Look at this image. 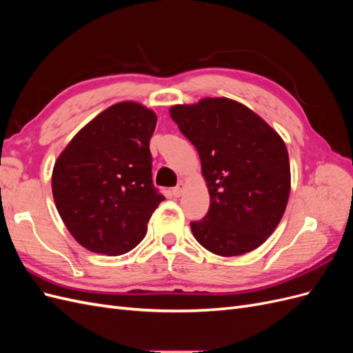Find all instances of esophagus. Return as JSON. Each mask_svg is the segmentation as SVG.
Returning a JSON list of instances; mask_svg holds the SVG:
<instances>
[{
	"instance_id": "esophagus-1",
	"label": "esophagus",
	"mask_w": 353,
	"mask_h": 353,
	"mask_svg": "<svg viewBox=\"0 0 353 353\" xmlns=\"http://www.w3.org/2000/svg\"><path fill=\"white\" fill-rule=\"evenodd\" d=\"M184 187H185V185H184V183H183V181H181V183H179L174 190H172L174 196H175V197H179L181 194H183V193H184Z\"/></svg>"
}]
</instances>
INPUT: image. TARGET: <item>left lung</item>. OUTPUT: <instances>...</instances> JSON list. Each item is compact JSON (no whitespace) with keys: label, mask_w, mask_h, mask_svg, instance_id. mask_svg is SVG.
<instances>
[{"label":"left lung","mask_w":353,"mask_h":353,"mask_svg":"<svg viewBox=\"0 0 353 353\" xmlns=\"http://www.w3.org/2000/svg\"><path fill=\"white\" fill-rule=\"evenodd\" d=\"M196 147L210 206L190 223L196 240L219 256L258 249L279 225L290 196V163L281 137L262 117L230 99L170 108Z\"/></svg>","instance_id":"8db88e82"}]
</instances>
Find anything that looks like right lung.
<instances>
[{
	"label": "right lung",
	"instance_id": "add662e5",
	"mask_svg": "<svg viewBox=\"0 0 353 353\" xmlns=\"http://www.w3.org/2000/svg\"><path fill=\"white\" fill-rule=\"evenodd\" d=\"M157 116L113 104L85 125L56 160L51 187L66 228L94 253L119 256L144 239L165 197L152 179L150 138Z\"/></svg>",
	"mask_w": 353,
	"mask_h": 353
}]
</instances>
